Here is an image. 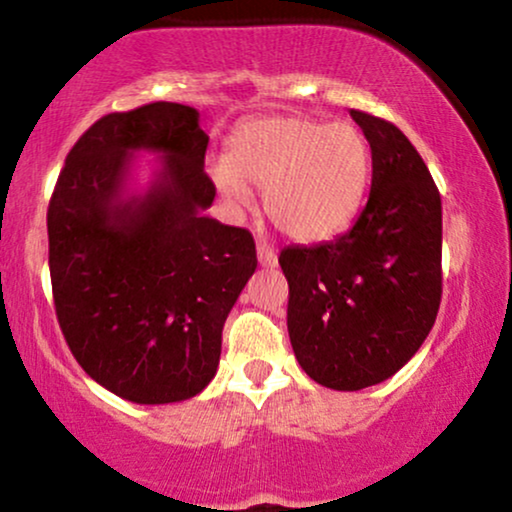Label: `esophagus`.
Segmentation results:
<instances>
[{
  "instance_id": "1",
  "label": "esophagus",
  "mask_w": 512,
  "mask_h": 512,
  "mask_svg": "<svg viewBox=\"0 0 512 512\" xmlns=\"http://www.w3.org/2000/svg\"><path fill=\"white\" fill-rule=\"evenodd\" d=\"M256 254H258V263H261L263 268H275L277 265V251L275 247H270L268 242H258Z\"/></svg>"
}]
</instances>
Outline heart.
I'll return each instance as SVG.
<instances>
[{"label":"heart","instance_id":"heart-1","mask_svg":"<svg viewBox=\"0 0 512 512\" xmlns=\"http://www.w3.org/2000/svg\"><path fill=\"white\" fill-rule=\"evenodd\" d=\"M369 169V143L355 124L282 115L242 124L211 178L237 209L251 202L249 185L265 188V211L284 235L322 242L355 218Z\"/></svg>","mask_w":512,"mask_h":512}]
</instances>
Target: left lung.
<instances>
[{
	"instance_id": "1",
	"label": "left lung",
	"mask_w": 512,
	"mask_h": 512,
	"mask_svg": "<svg viewBox=\"0 0 512 512\" xmlns=\"http://www.w3.org/2000/svg\"><path fill=\"white\" fill-rule=\"evenodd\" d=\"M371 148V192L334 242L287 247V327L305 374L362 390L400 371L433 329L442 298V199L409 138L350 110Z\"/></svg>"
}]
</instances>
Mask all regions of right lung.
<instances>
[{
  "mask_svg": "<svg viewBox=\"0 0 512 512\" xmlns=\"http://www.w3.org/2000/svg\"><path fill=\"white\" fill-rule=\"evenodd\" d=\"M207 145L190 105L112 112L68 152L51 195L58 324L86 374L129 402H183L209 386L223 324L256 270L251 232L204 216L216 197ZM141 151L160 167L129 196Z\"/></svg>",
  "mask_w": 512,
  "mask_h": 512,
  "instance_id": "1",
  "label": "right lung"
}]
</instances>
